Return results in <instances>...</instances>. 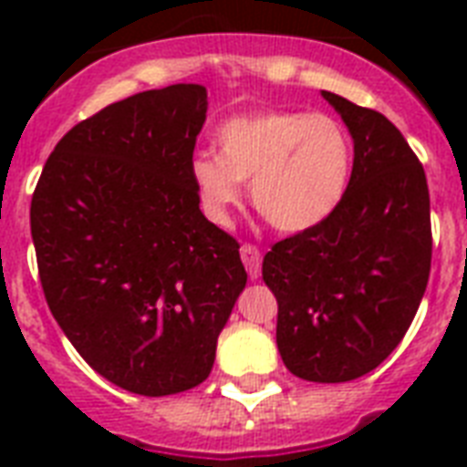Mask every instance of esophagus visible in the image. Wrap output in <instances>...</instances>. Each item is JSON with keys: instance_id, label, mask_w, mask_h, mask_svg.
Returning a JSON list of instances; mask_svg holds the SVG:
<instances>
[{"instance_id": "obj_1", "label": "esophagus", "mask_w": 467, "mask_h": 467, "mask_svg": "<svg viewBox=\"0 0 467 467\" xmlns=\"http://www.w3.org/2000/svg\"><path fill=\"white\" fill-rule=\"evenodd\" d=\"M240 254H242V262H244V266H247L249 278L262 276V252H259V247H254V244L244 242V244L240 247Z\"/></svg>"}]
</instances>
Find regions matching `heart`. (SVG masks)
<instances>
[{
  "mask_svg": "<svg viewBox=\"0 0 467 467\" xmlns=\"http://www.w3.org/2000/svg\"><path fill=\"white\" fill-rule=\"evenodd\" d=\"M218 155L191 160L201 211L230 225L249 182L252 203L278 233H306L329 220L347 196L354 145L339 120L307 111H252L220 123Z\"/></svg>",
  "mask_w": 467,
  "mask_h": 467,
  "instance_id": "1",
  "label": "heart"
}]
</instances>
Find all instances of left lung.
Returning <instances> with one entry per match:
<instances>
[{
	"instance_id": "left-lung-1",
	"label": "left lung",
	"mask_w": 467,
	"mask_h": 467,
	"mask_svg": "<svg viewBox=\"0 0 467 467\" xmlns=\"http://www.w3.org/2000/svg\"><path fill=\"white\" fill-rule=\"evenodd\" d=\"M354 140V171L322 225L276 242L262 276L278 300L285 368L347 383L378 368L412 325L431 269L424 167L383 113L322 91Z\"/></svg>"
}]
</instances>
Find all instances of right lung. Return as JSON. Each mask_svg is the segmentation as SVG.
Returning <instances> with one entry per match:
<instances>
[{"label": "right lung", "instance_id": "1", "mask_svg": "<svg viewBox=\"0 0 467 467\" xmlns=\"http://www.w3.org/2000/svg\"><path fill=\"white\" fill-rule=\"evenodd\" d=\"M205 111L201 84L106 106L55 145L33 191L47 307L99 376L145 398L203 383L247 285L240 244L189 179Z\"/></svg>", "mask_w": 467, "mask_h": 467}]
</instances>
